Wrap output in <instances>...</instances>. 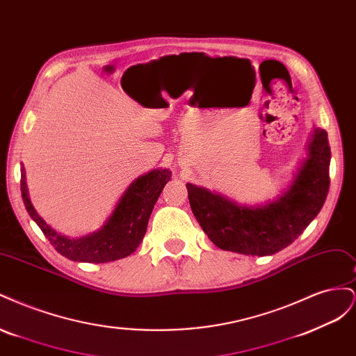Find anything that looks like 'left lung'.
<instances>
[{"instance_id": "8db88e82", "label": "left lung", "mask_w": 356, "mask_h": 356, "mask_svg": "<svg viewBox=\"0 0 356 356\" xmlns=\"http://www.w3.org/2000/svg\"><path fill=\"white\" fill-rule=\"evenodd\" d=\"M328 135L314 127L289 184L273 200L241 204L204 187L187 184L193 213L208 238L224 251L272 255L293 243L315 220L330 188Z\"/></svg>"}]
</instances>
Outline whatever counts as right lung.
I'll list each match as a JSON object with an SVG mask.
<instances>
[{"label": "right lung", "mask_w": 356, "mask_h": 356, "mask_svg": "<svg viewBox=\"0 0 356 356\" xmlns=\"http://www.w3.org/2000/svg\"><path fill=\"white\" fill-rule=\"evenodd\" d=\"M20 172H22L20 191H22L25 208L29 217L37 222L50 243L55 246V250L72 261L95 264L120 260L136 251L144 239L149 215L160 193L172 177L169 169L159 168L135 178L118 199L114 211L101 229L81 238H68L51 229L32 207L26 187L25 168Z\"/></svg>", "instance_id": "right-lung-1"}]
</instances>
